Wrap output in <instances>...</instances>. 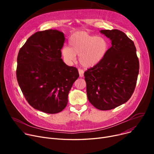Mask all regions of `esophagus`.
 <instances>
[{
    "label": "esophagus",
    "instance_id": "obj_1",
    "mask_svg": "<svg viewBox=\"0 0 154 154\" xmlns=\"http://www.w3.org/2000/svg\"><path fill=\"white\" fill-rule=\"evenodd\" d=\"M78 70H79V73L80 77H84V70H83L82 69H79Z\"/></svg>",
    "mask_w": 154,
    "mask_h": 154
}]
</instances>
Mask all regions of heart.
Masks as SVG:
<instances>
[{
	"instance_id": "obj_1",
	"label": "heart",
	"mask_w": 154,
	"mask_h": 154,
	"mask_svg": "<svg viewBox=\"0 0 154 154\" xmlns=\"http://www.w3.org/2000/svg\"><path fill=\"white\" fill-rule=\"evenodd\" d=\"M109 49L107 40L103 37H96L86 32L73 34L69 39V47L64 46L61 53L65 61L74 62L76 55L82 66L91 68L102 60Z\"/></svg>"
}]
</instances>
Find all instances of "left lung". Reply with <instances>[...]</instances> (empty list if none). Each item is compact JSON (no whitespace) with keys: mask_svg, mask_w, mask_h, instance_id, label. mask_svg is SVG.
Here are the masks:
<instances>
[{"mask_svg":"<svg viewBox=\"0 0 154 154\" xmlns=\"http://www.w3.org/2000/svg\"><path fill=\"white\" fill-rule=\"evenodd\" d=\"M112 47L96 66L84 72L88 101L101 110H111L127 102L133 94L139 61L132 40L117 29L102 30Z\"/></svg>","mask_w":154,"mask_h":154,"instance_id":"obj_1","label":"left lung"}]
</instances>
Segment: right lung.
Listing matches in <instances>:
<instances>
[{"instance_id": "add662e5", "label": "right lung", "mask_w": 154, "mask_h": 154, "mask_svg": "<svg viewBox=\"0 0 154 154\" xmlns=\"http://www.w3.org/2000/svg\"><path fill=\"white\" fill-rule=\"evenodd\" d=\"M64 41L60 31H38L27 39L17 56L16 75L24 97L34 109L47 114L65 109L79 77L77 69L61 59Z\"/></svg>"}]
</instances>
